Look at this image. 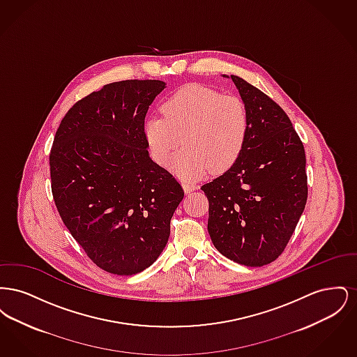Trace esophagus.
<instances>
[{"mask_svg":"<svg viewBox=\"0 0 357 357\" xmlns=\"http://www.w3.org/2000/svg\"><path fill=\"white\" fill-rule=\"evenodd\" d=\"M182 186H183L186 192H191L192 190H195V186H194L192 183H188V182H183V183H182Z\"/></svg>","mask_w":357,"mask_h":357,"instance_id":"esophagus-1","label":"esophagus"}]
</instances>
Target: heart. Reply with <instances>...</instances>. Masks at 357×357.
I'll list each match as a JSON object with an SVG mask.
<instances>
[{
    "label": "heart",
    "mask_w": 357,
    "mask_h": 357,
    "mask_svg": "<svg viewBox=\"0 0 357 357\" xmlns=\"http://www.w3.org/2000/svg\"><path fill=\"white\" fill-rule=\"evenodd\" d=\"M163 115H150L143 127L153 160L166 166L182 142L186 147L174 159V170L186 179L208 171L230 169L245 149L250 118L245 102L201 84L178 88L163 102Z\"/></svg>",
    "instance_id": "b5f03b06"
}]
</instances>
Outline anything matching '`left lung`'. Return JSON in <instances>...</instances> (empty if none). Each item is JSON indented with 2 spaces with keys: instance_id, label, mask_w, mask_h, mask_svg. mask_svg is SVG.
Masks as SVG:
<instances>
[{
  "instance_id": "obj_1",
  "label": "left lung",
  "mask_w": 357,
  "mask_h": 357,
  "mask_svg": "<svg viewBox=\"0 0 357 357\" xmlns=\"http://www.w3.org/2000/svg\"><path fill=\"white\" fill-rule=\"evenodd\" d=\"M231 80L250 130L237 162L201 187L208 199L207 230L221 255L264 266L282 255L305 208V150L277 102L238 76Z\"/></svg>"
}]
</instances>
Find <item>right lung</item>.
Masks as SVG:
<instances>
[{"mask_svg":"<svg viewBox=\"0 0 357 357\" xmlns=\"http://www.w3.org/2000/svg\"><path fill=\"white\" fill-rule=\"evenodd\" d=\"M160 80L104 85L75 102L53 139V201L96 266L143 272L163 252L183 188L149 155L143 127Z\"/></svg>","mask_w":357,"mask_h":357,"instance_id":"right-lung-1","label":"right lung"}]
</instances>
